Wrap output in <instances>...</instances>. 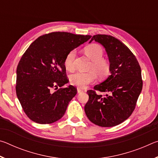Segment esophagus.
<instances>
[{
  "label": "esophagus",
  "mask_w": 158,
  "mask_h": 158,
  "mask_svg": "<svg viewBox=\"0 0 158 158\" xmlns=\"http://www.w3.org/2000/svg\"><path fill=\"white\" fill-rule=\"evenodd\" d=\"M77 92H78V93H82V92H84V90L81 89H80V88H78V89H77Z\"/></svg>",
  "instance_id": "34e87169"
}]
</instances>
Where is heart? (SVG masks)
Listing matches in <instances>:
<instances>
[{"label": "heart", "mask_w": 158, "mask_h": 158, "mask_svg": "<svg viewBox=\"0 0 158 158\" xmlns=\"http://www.w3.org/2000/svg\"><path fill=\"white\" fill-rule=\"evenodd\" d=\"M86 56L92 60L88 73H77L69 77V81L73 85L79 88H85L87 85L94 82L96 75L100 78H104L109 75L110 73V63L102 58L104 55L103 48L98 44H92L84 48ZM76 51L71 50L68 53L64 59V65L66 69L73 72L75 69L74 59Z\"/></svg>", "instance_id": "heart-1"}]
</instances>
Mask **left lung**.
Returning a JSON list of instances; mask_svg holds the SVG:
<instances>
[{
  "mask_svg": "<svg viewBox=\"0 0 158 158\" xmlns=\"http://www.w3.org/2000/svg\"><path fill=\"white\" fill-rule=\"evenodd\" d=\"M93 40L105 48L111 75L93 90H88L89 99L85 113L93 123L114 127L127 119L135 110L143 86L141 67L129 48L116 37L98 34L90 42ZM96 91L107 94L102 96Z\"/></svg>",
  "mask_w": 158,
  "mask_h": 158,
  "instance_id": "1",
  "label": "left lung"
}]
</instances>
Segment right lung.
<instances>
[{"instance_id": "1", "label": "right lung", "mask_w": 158, "mask_h": 158, "mask_svg": "<svg viewBox=\"0 0 158 158\" xmlns=\"http://www.w3.org/2000/svg\"><path fill=\"white\" fill-rule=\"evenodd\" d=\"M90 37L52 32L40 36L26 49L17 65L16 93L31 121L51 124L65 114L77 90L72 85L63 87L69 82L64 59L69 52ZM53 89L58 90L53 92Z\"/></svg>"}]
</instances>
